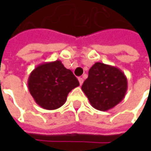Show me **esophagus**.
<instances>
[{
  "label": "esophagus",
  "mask_w": 151,
  "mask_h": 151,
  "mask_svg": "<svg viewBox=\"0 0 151 151\" xmlns=\"http://www.w3.org/2000/svg\"><path fill=\"white\" fill-rule=\"evenodd\" d=\"M78 81H79V82H80V85L81 86V85H82V83H83V81H83V79L81 78V77H79Z\"/></svg>",
  "instance_id": "1"
}]
</instances>
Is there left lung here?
<instances>
[{
	"label": "left lung",
	"instance_id": "obj_1",
	"mask_svg": "<svg viewBox=\"0 0 151 151\" xmlns=\"http://www.w3.org/2000/svg\"><path fill=\"white\" fill-rule=\"evenodd\" d=\"M81 89L92 107L100 111H107L124 98L128 81L119 68L96 62L89 70L88 77Z\"/></svg>",
	"mask_w": 151,
	"mask_h": 151
}]
</instances>
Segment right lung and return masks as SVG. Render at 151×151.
Returning <instances> with one entry per match:
<instances>
[{"label": "right lung", "instance_id": "add662e5", "mask_svg": "<svg viewBox=\"0 0 151 151\" xmlns=\"http://www.w3.org/2000/svg\"><path fill=\"white\" fill-rule=\"evenodd\" d=\"M79 85L72 71L60 60L38 65L27 81L28 90L35 102L47 110H55L64 105L69 92Z\"/></svg>", "mask_w": 151, "mask_h": 151}]
</instances>
